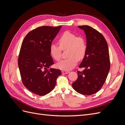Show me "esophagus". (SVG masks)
<instances>
[{"label": "esophagus", "instance_id": "esophagus-1", "mask_svg": "<svg viewBox=\"0 0 125 125\" xmlns=\"http://www.w3.org/2000/svg\"><path fill=\"white\" fill-rule=\"evenodd\" d=\"M62 73H65V74H67L69 73V71H67V70H62Z\"/></svg>", "mask_w": 125, "mask_h": 125}]
</instances>
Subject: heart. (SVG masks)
I'll use <instances>...</instances> for the list:
<instances>
[{
    "instance_id": "b5f03b06",
    "label": "heart",
    "mask_w": 125,
    "mask_h": 125,
    "mask_svg": "<svg viewBox=\"0 0 125 125\" xmlns=\"http://www.w3.org/2000/svg\"><path fill=\"white\" fill-rule=\"evenodd\" d=\"M59 45L52 43L50 46L51 56L56 61H59L62 57V50L68 48L67 57L56 64L58 68L70 70L76 65L78 59H83L86 52V43L83 37L77 36L75 34L67 31L62 34L59 38Z\"/></svg>"
}]
</instances>
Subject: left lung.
Masks as SVG:
<instances>
[{"instance_id":"left-lung-1","label":"left lung","mask_w":125,"mask_h":125,"mask_svg":"<svg viewBox=\"0 0 125 125\" xmlns=\"http://www.w3.org/2000/svg\"><path fill=\"white\" fill-rule=\"evenodd\" d=\"M84 30L86 39V52L78 71V78L72 85L78 93L90 95L102 88L110 69L108 45L103 35L88 25L78 26Z\"/></svg>"}]
</instances>
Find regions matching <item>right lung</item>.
Returning a JSON list of instances; mask_svg holds the SVG:
<instances>
[{"label": "right lung", "instance_id": "right-lung-1", "mask_svg": "<svg viewBox=\"0 0 125 125\" xmlns=\"http://www.w3.org/2000/svg\"><path fill=\"white\" fill-rule=\"evenodd\" d=\"M61 28L40 26L29 32L22 42L18 58L22 81L30 91L40 96L51 92L62 74L59 69H48L54 64L50 45Z\"/></svg>", "mask_w": 125, "mask_h": 125}]
</instances>
